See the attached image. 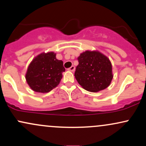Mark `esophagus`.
<instances>
[{
	"mask_svg": "<svg viewBox=\"0 0 146 146\" xmlns=\"http://www.w3.org/2000/svg\"><path fill=\"white\" fill-rule=\"evenodd\" d=\"M75 66H71V67H70V68H68V71H75Z\"/></svg>",
	"mask_w": 146,
	"mask_h": 146,
	"instance_id": "34e87169",
	"label": "esophagus"
}]
</instances>
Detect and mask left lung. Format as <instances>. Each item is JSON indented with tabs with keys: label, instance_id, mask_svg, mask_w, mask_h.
<instances>
[{
	"label": "left lung",
	"instance_id": "left-lung-1",
	"mask_svg": "<svg viewBox=\"0 0 146 146\" xmlns=\"http://www.w3.org/2000/svg\"><path fill=\"white\" fill-rule=\"evenodd\" d=\"M79 64L75 72L78 82L90 92L106 88L113 78L109 59L99 51H86L78 58Z\"/></svg>",
	"mask_w": 146,
	"mask_h": 146
}]
</instances>
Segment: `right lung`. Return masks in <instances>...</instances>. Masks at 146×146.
<instances>
[{"label":"right lung","mask_w":146,"mask_h":146,"mask_svg":"<svg viewBox=\"0 0 146 146\" xmlns=\"http://www.w3.org/2000/svg\"><path fill=\"white\" fill-rule=\"evenodd\" d=\"M65 71L63 62L56 58L53 52L38 55L30 63L26 80L30 88L38 93H48L59 84Z\"/></svg>","instance_id":"1"}]
</instances>
